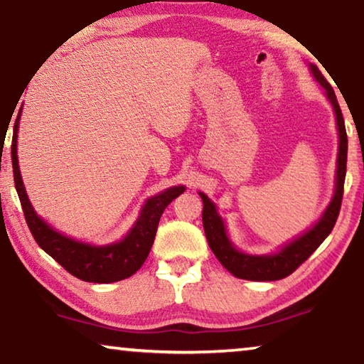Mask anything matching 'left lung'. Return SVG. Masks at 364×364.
Segmentation results:
<instances>
[{
    "mask_svg": "<svg viewBox=\"0 0 364 364\" xmlns=\"http://www.w3.org/2000/svg\"><path fill=\"white\" fill-rule=\"evenodd\" d=\"M311 72L318 83H321L327 97L333 105L335 116H337V126L340 135V147H338V170H337V186H335V194L332 203L328 204L327 210L322 215V219L312 227L307 234L297 238L286 245L279 253L269 255V257H253V255H245L237 252L232 243L229 242L225 234L224 222L215 213V205L210 203L205 194L199 193L203 198L204 209H203V225L205 232V238L210 250L214 252L217 259L222 263L227 271H230L235 278L250 279V281H276L283 279L286 276L301 267L311 255L321 247V243L328 237L332 232L335 222L338 219L341 199H343V186H345V175H346V154H348V137H346L343 114H341L340 105L335 96V91L323 75L321 73L316 65H311Z\"/></svg>",
    "mask_w": 364,
    "mask_h": 364,
    "instance_id": "left-lung-1",
    "label": "left lung"
}]
</instances>
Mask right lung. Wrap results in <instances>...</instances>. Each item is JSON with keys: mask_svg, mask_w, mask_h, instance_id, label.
Instances as JSON below:
<instances>
[{"mask_svg": "<svg viewBox=\"0 0 364 364\" xmlns=\"http://www.w3.org/2000/svg\"><path fill=\"white\" fill-rule=\"evenodd\" d=\"M19 116L16 117L13 129V144H11V159H13L14 186L23 205L24 217L32 237L43 252L50 255L57 263L68 271L70 274L77 276L78 279L86 283H116L132 276L135 271L147 259L150 248L154 245L156 227L160 217L173 199H176L184 191L183 186H175L166 191L156 194L147 200L142 209L139 220L135 222L134 229L122 242L112 243L106 247H91L72 238L58 234L50 229L39 215L34 213L27 199L21 171L18 166V154H16V139H18Z\"/></svg>", "mask_w": 364, "mask_h": 364, "instance_id": "obj_1", "label": "right lung"}]
</instances>
